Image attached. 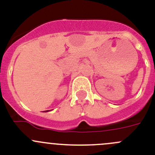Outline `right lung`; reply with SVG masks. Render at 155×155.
Instances as JSON below:
<instances>
[{
	"mask_svg": "<svg viewBox=\"0 0 155 155\" xmlns=\"http://www.w3.org/2000/svg\"><path fill=\"white\" fill-rule=\"evenodd\" d=\"M45 112H49V111H48V110H47V111H45Z\"/></svg>",
	"mask_w": 155,
	"mask_h": 155,
	"instance_id": "obj_1",
	"label": "right lung"
}]
</instances>
